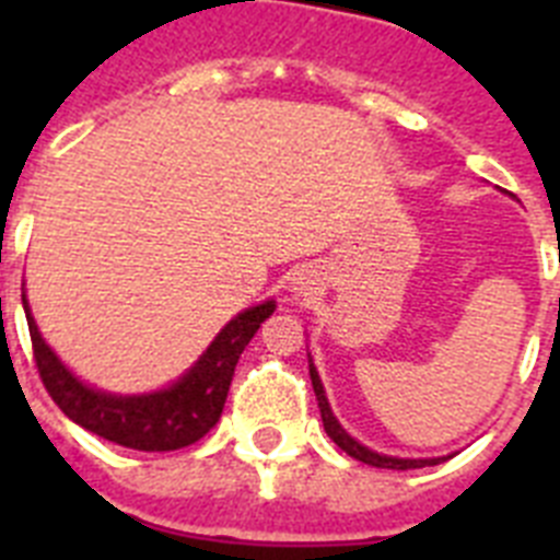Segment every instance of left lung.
Returning a JSON list of instances; mask_svg holds the SVG:
<instances>
[{"instance_id":"8db88e82","label":"left lung","mask_w":560,"mask_h":560,"mask_svg":"<svg viewBox=\"0 0 560 560\" xmlns=\"http://www.w3.org/2000/svg\"><path fill=\"white\" fill-rule=\"evenodd\" d=\"M308 370H311V384H314L316 400H319V412H323V427H325V432H328V438L334 440L341 452L350 454V457L359 459V463L373 465V468H393V471H409V468H423V465L440 463V457L438 459H400V457H387V454L370 452L368 446H361L359 440H353L348 432H345V429L339 427V420H336L334 412H330V404H328V398H325L323 381H319V373H316L314 364H308Z\"/></svg>"}]
</instances>
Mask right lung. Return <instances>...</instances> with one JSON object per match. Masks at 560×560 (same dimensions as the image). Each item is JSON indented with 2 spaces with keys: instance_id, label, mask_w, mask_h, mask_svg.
I'll list each match as a JSON object with an SVG mask.
<instances>
[{
  "instance_id": "right-lung-1",
  "label": "right lung",
  "mask_w": 560,
  "mask_h": 560,
  "mask_svg": "<svg viewBox=\"0 0 560 560\" xmlns=\"http://www.w3.org/2000/svg\"><path fill=\"white\" fill-rule=\"evenodd\" d=\"M22 303L33 341V359L49 398L86 432L137 452H176L205 438L224 412L237 359L260 323L275 314V300L237 314L212 339L205 355L167 389L151 395H108L86 387L63 368L61 359L38 334L24 294Z\"/></svg>"
}]
</instances>
